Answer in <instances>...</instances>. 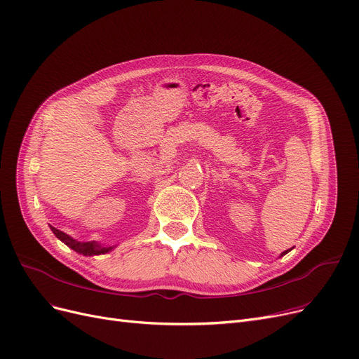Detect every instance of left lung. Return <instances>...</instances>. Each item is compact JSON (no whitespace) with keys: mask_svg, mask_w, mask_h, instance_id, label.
Masks as SVG:
<instances>
[{"mask_svg":"<svg viewBox=\"0 0 359 359\" xmlns=\"http://www.w3.org/2000/svg\"><path fill=\"white\" fill-rule=\"evenodd\" d=\"M286 252H287V251H286ZM286 252H283V255H285V254H286Z\"/></svg>","mask_w":359,"mask_h":359,"instance_id":"8db88e82","label":"left lung"}]
</instances>
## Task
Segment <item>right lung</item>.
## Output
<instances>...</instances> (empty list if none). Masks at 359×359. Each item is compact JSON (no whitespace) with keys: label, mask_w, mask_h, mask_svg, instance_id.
<instances>
[{"label":"right lung","mask_w":359,"mask_h":359,"mask_svg":"<svg viewBox=\"0 0 359 359\" xmlns=\"http://www.w3.org/2000/svg\"><path fill=\"white\" fill-rule=\"evenodd\" d=\"M54 235L61 241L65 242L69 248H72L73 251L79 252L82 255H86V257H90V255H100V254H105L108 251H111L113 246H101L100 243L97 242H77L74 239H72L69 235H66V233H63L61 230L50 226Z\"/></svg>","instance_id":"1"}]
</instances>
